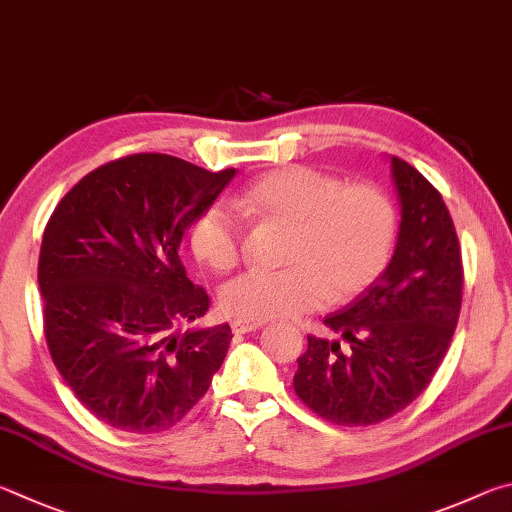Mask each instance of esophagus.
<instances>
[{"mask_svg": "<svg viewBox=\"0 0 512 512\" xmlns=\"http://www.w3.org/2000/svg\"><path fill=\"white\" fill-rule=\"evenodd\" d=\"M265 321L263 319H233L231 321V330L238 335H245V333H254V330L263 328Z\"/></svg>", "mask_w": 512, "mask_h": 512, "instance_id": "esophagus-1", "label": "esophagus"}]
</instances>
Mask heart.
Returning <instances> with one entry per match:
<instances>
[{"instance_id": "b5f03b06", "label": "heart", "mask_w": 512, "mask_h": 512, "mask_svg": "<svg viewBox=\"0 0 512 512\" xmlns=\"http://www.w3.org/2000/svg\"><path fill=\"white\" fill-rule=\"evenodd\" d=\"M240 206L290 227L283 270H249L227 283L220 306L238 319L292 317L328 297L353 299L387 270L398 240V209L373 184H344L308 166H285L256 179ZM195 258L215 272L240 261L242 224L236 211L213 202L188 231Z\"/></svg>"}]
</instances>
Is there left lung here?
Instances as JSON below:
<instances>
[{
    "mask_svg": "<svg viewBox=\"0 0 512 512\" xmlns=\"http://www.w3.org/2000/svg\"><path fill=\"white\" fill-rule=\"evenodd\" d=\"M400 231L391 263L371 288L324 324L348 344L308 337L294 391L335 425L382 423L432 382L450 348L463 297L461 247L441 193L391 157Z\"/></svg>",
    "mask_w": 512,
    "mask_h": 512,
    "instance_id": "8db88e82",
    "label": "left lung"
}]
</instances>
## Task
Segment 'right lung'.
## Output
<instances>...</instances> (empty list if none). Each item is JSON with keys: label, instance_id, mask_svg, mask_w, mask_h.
I'll list each match as a JSON object with an SVG mask.
<instances>
[{"label": "right lung", "instance_id": "1", "mask_svg": "<svg viewBox=\"0 0 512 512\" xmlns=\"http://www.w3.org/2000/svg\"><path fill=\"white\" fill-rule=\"evenodd\" d=\"M233 175L139 152L92 170L51 213L38 263L44 337L62 380L105 425L166 432L227 357L229 324L179 330L211 301L177 249Z\"/></svg>", "mask_w": 512, "mask_h": 512}]
</instances>
